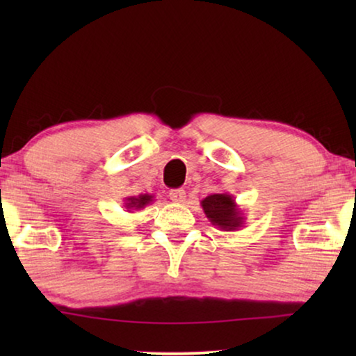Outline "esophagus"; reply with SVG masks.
<instances>
[{"label":"esophagus","mask_w":356,"mask_h":356,"mask_svg":"<svg viewBox=\"0 0 356 356\" xmlns=\"http://www.w3.org/2000/svg\"><path fill=\"white\" fill-rule=\"evenodd\" d=\"M168 196H170V199H172L173 202H184V199H186V191H184L183 188L172 189Z\"/></svg>","instance_id":"obj_1"}]
</instances>
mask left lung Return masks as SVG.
I'll return each mask as SVG.
<instances>
[{"instance_id":"1","label":"left lung","mask_w":356,"mask_h":356,"mask_svg":"<svg viewBox=\"0 0 356 356\" xmlns=\"http://www.w3.org/2000/svg\"><path fill=\"white\" fill-rule=\"evenodd\" d=\"M201 207L212 225H216L218 230L236 232L245 225V217L232 194H209L201 201Z\"/></svg>"}]
</instances>
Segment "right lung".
Masks as SVG:
<instances>
[{
	"label": "right lung",
	"instance_id": "1",
	"mask_svg": "<svg viewBox=\"0 0 356 356\" xmlns=\"http://www.w3.org/2000/svg\"><path fill=\"white\" fill-rule=\"evenodd\" d=\"M150 202H154L152 194H139V196L124 197V207L128 209V212H131V211H140V209H144L145 206H149Z\"/></svg>",
	"mask_w": 356,
	"mask_h": 356
}]
</instances>
